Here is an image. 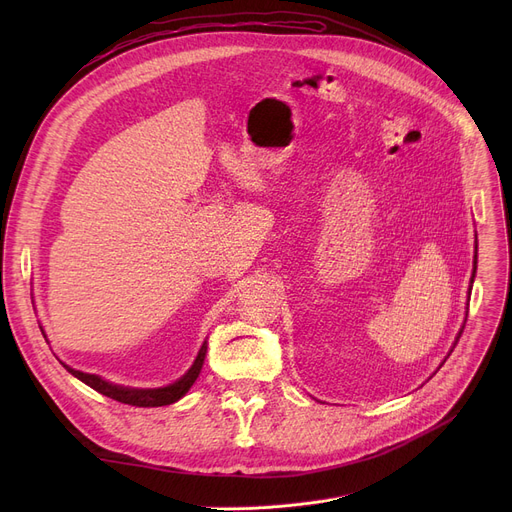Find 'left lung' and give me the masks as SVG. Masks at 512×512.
<instances>
[{"mask_svg": "<svg viewBox=\"0 0 512 512\" xmlns=\"http://www.w3.org/2000/svg\"><path fill=\"white\" fill-rule=\"evenodd\" d=\"M475 272H477V245H475V259H473V274H471V286H473V280H475ZM471 286H469V294H471ZM469 309V307H467ZM469 313V311H467ZM465 328V326H463ZM459 338H461V332H459V336H456V340H454V346H456V342H459ZM452 353V351H450Z\"/></svg>", "mask_w": 512, "mask_h": 512, "instance_id": "left-lung-1", "label": "left lung"}]
</instances>
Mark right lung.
<instances>
[{
  "label": "right lung",
  "instance_id": "right-lung-1",
  "mask_svg": "<svg viewBox=\"0 0 512 512\" xmlns=\"http://www.w3.org/2000/svg\"><path fill=\"white\" fill-rule=\"evenodd\" d=\"M205 353H207V342H203L201 351H199L195 363L191 365V369H188L180 380H176L174 384L164 386V388H126V386L105 382L103 378H99V375L83 373V371L72 369V367H68L64 363L62 365L74 375V378H78L80 382H85L87 386H91L93 390H97L99 394H103L107 398H114L118 402H124V405H132V407H166V405H172V402L180 400L188 390H191V386L195 384V380L199 378V373H201V367H203V361H205Z\"/></svg>",
  "mask_w": 512,
  "mask_h": 512
}]
</instances>
